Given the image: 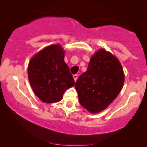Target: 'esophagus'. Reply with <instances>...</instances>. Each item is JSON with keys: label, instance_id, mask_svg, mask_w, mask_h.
Returning a JSON list of instances; mask_svg holds the SVG:
<instances>
[{"label": "esophagus", "instance_id": "1", "mask_svg": "<svg viewBox=\"0 0 147 147\" xmlns=\"http://www.w3.org/2000/svg\"><path fill=\"white\" fill-rule=\"evenodd\" d=\"M73 78H74V79H75V82H76V81H77V78H78V75H73Z\"/></svg>", "mask_w": 147, "mask_h": 147}]
</instances>
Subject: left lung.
I'll return each instance as SVG.
<instances>
[{
  "label": "left lung",
  "mask_w": 147,
  "mask_h": 147,
  "mask_svg": "<svg viewBox=\"0 0 147 147\" xmlns=\"http://www.w3.org/2000/svg\"><path fill=\"white\" fill-rule=\"evenodd\" d=\"M124 73L118 59L101 48L92 55L87 70L75 84L79 103L90 113L106 109L122 90Z\"/></svg>",
  "instance_id": "obj_1"
}]
</instances>
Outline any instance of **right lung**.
Here are the masks:
<instances>
[{
	"instance_id": "add662e5",
	"label": "right lung",
	"mask_w": 147,
	"mask_h": 147,
	"mask_svg": "<svg viewBox=\"0 0 147 147\" xmlns=\"http://www.w3.org/2000/svg\"><path fill=\"white\" fill-rule=\"evenodd\" d=\"M64 57L62 45L52 44L35 54L29 61L28 75L30 86L43 102H59L65 91L75 86Z\"/></svg>"
}]
</instances>
